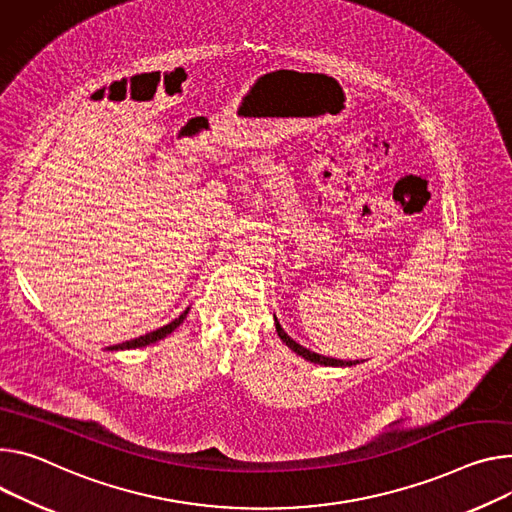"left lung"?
I'll use <instances>...</instances> for the list:
<instances>
[{"mask_svg":"<svg viewBox=\"0 0 512 512\" xmlns=\"http://www.w3.org/2000/svg\"><path fill=\"white\" fill-rule=\"evenodd\" d=\"M273 320H275V331H277V335H280V339H282L294 353H298L300 357H304L306 361H310V363H320V365H331V367H351V365H357V363H359V361H343V359H335V357L318 355V353H314V351L302 347L300 343H296V341L282 329L280 320H277L275 316H273Z\"/></svg>","mask_w":512,"mask_h":512,"instance_id":"8db88e82","label":"left lung"}]
</instances>
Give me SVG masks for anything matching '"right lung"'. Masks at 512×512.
I'll return each mask as SVG.
<instances>
[{"mask_svg":"<svg viewBox=\"0 0 512 512\" xmlns=\"http://www.w3.org/2000/svg\"><path fill=\"white\" fill-rule=\"evenodd\" d=\"M188 312H190V308H185L175 320H171L169 324H163L161 329H157V331H151V333H147V335H143V337H138V339H132V341H126V343H122V345H116V347H112V349H136V347H147V345H151V343H157V341H161V339H165L167 335H171L179 324L183 322V318L188 316Z\"/></svg>","mask_w":512,"mask_h":512,"instance_id":"add662e5","label":"right lung"}]
</instances>
